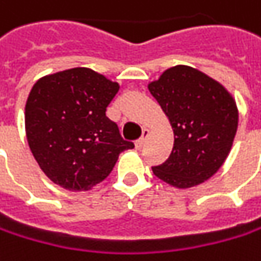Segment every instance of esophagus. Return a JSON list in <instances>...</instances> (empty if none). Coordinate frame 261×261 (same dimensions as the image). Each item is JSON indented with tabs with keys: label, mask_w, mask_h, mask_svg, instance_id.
<instances>
[{
	"label": "esophagus",
	"mask_w": 261,
	"mask_h": 261,
	"mask_svg": "<svg viewBox=\"0 0 261 261\" xmlns=\"http://www.w3.org/2000/svg\"><path fill=\"white\" fill-rule=\"evenodd\" d=\"M148 135H150V130H148V129H144V130H142V137L139 138L137 142H135V147H137V150H141V148L144 147V144H145V139L148 138Z\"/></svg>",
	"instance_id": "esophagus-1"
}]
</instances>
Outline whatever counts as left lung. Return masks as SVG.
Segmentation results:
<instances>
[{"instance_id":"1","label":"left lung","mask_w":261,"mask_h":261,"mask_svg":"<svg viewBox=\"0 0 261 261\" xmlns=\"http://www.w3.org/2000/svg\"><path fill=\"white\" fill-rule=\"evenodd\" d=\"M172 124L175 142L169 159L152 172L175 188H192L225 163L238 129L233 97L205 73L175 66L148 84Z\"/></svg>"}]
</instances>
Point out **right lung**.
Here are the masks:
<instances>
[{
	"label": "right lung",
	"instance_id": "right-lung-1",
	"mask_svg": "<svg viewBox=\"0 0 261 261\" xmlns=\"http://www.w3.org/2000/svg\"><path fill=\"white\" fill-rule=\"evenodd\" d=\"M119 84L88 67L46 74L26 101L29 148L56 185L89 191L110 175L119 154L134 148L106 116Z\"/></svg>",
	"mask_w": 261,
	"mask_h": 261
}]
</instances>
